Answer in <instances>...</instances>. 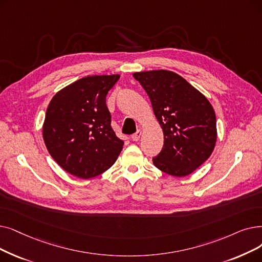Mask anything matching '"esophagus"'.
I'll return each mask as SVG.
<instances>
[{
	"label": "esophagus",
	"mask_w": 262,
	"mask_h": 262,
	"mask_svg": "<svg viewBox=\"0 0 262 262\" xmlns=\"http://www.w3.org/2000/svg\"><path fill=\"white\" fill-rule=\"evenodd\" d=\"M141 134H142L141 129H138L137 132H136V133L132 136V139H133L134 141H138V140L140 139V137H141Z\"/></svg>",
	"instance_id": "obj_1"
}]
</instances>
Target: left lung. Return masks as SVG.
<instances>
[{
	"mask_svg": "<svg viewBox=\"0 0 262 262\" xmlns=\"http://www.w3.org/2000/svg\"><path fill=\"white\" fill-rule=\"evenodd\" d=\"M145 90L163 128L164 146L153 164L165 173L186 177L211 156L217 138L208 98L183 77L165 70L133 74Z\"/></svg>",
	"mask_w": 262,
	"mask_h": 262,
	"instance_id": "left-lung-1",
	"label": "left lung"
}]
</instances>
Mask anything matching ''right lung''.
Here are the masks:
<instances>
[{"mask_svg":"<svg viewBox=\"0 0 262 262\" xmlns=\"http://www.w3.org/2000/svg\"><path fill=\"white\" fill-rule=\"evenodd\" d=\"M120 75L88 76L60 90L48 105L42 137L66 172L91 179L116 163L124 142L111 127L108 91Z\"/></svg>","mask_w":262,"mask_h":262,"instance_id":"right-lung-1","label":"right lung"}]
</instances>
